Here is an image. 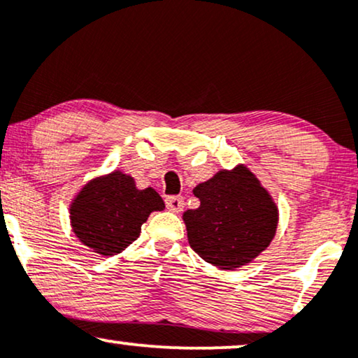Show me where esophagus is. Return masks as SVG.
Segmentation results:
<instances>
[{
	"mask_svg": "<svg viewBox=\"0 0 358 358\" xmlns=\"http://www.w3.org/2000/svg\"><path fill=\"white\" fill-rule=\"evenodd\" d=\"M166 209L173 213H180L185 208V199L182 196H166L165 198Z\"/></svg>",
	"mask_w": 358,
	"mask_h": 358,
	"instance_id": "obj_1",
	"label": "esophagus"
}]
</instances>
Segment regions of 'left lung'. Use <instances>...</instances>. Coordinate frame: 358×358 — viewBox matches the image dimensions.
I'll return each instance as SVG.
<instances>
[{
    "mask_svg": "<svg viewBox=\"0 0 358 358\" xmlns=\"http://www.w3.org/2000/svg\"><path fill=\"white\" fill-rule=\"evenodd\" d=\"M201 204L183 214L188 242L208 264L232 270L249 264L273 239L278 209L244 165L221 170L193 189Z\"/></svg>",
    "mask_w": 358,
    "mask_h": 358,
    "instance_id": "obj_1",
    "label": "left lung"
}]
</instances>
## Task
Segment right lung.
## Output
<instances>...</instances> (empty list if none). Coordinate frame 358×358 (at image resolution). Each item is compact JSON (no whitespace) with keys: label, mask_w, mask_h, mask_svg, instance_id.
Returning a JSON list of instances; mask_svg holds the SVG:
<instances>
[{"label":"right lung","mask_w":358,"mask_h":358,"mask_svg":"<svg viewBox=\"0 0 358 358\" xmlns=\"http://www.w3.org/2000/svg\"><path fill=\"white\" fill-rule=\"evenodd\" d=\"M164 208V199L155 189H137L129 175L113 171L80 192L70 209L71 227L96 254L114 255L139 237L152 211Z\"/></svg>","instance_id":"obj_1"}]
</instances>
